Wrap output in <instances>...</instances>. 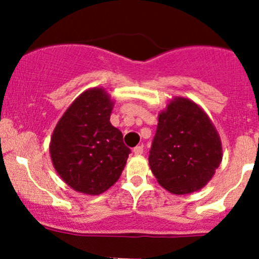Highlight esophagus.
<instances>
[{"label": "esophagus", "mask_w": 259, "mask_h": 259, "mask_svg": "<svg viewBox=\"0 0 259 259\" xmlns=\"http://www.w3.org/2000/svg\"><path fill=\"white\" fill-rule=\"evenodd\" d=\"M134 154L135 155H142L143 153H144V146L143 145H138V146H135L134 148Z\"/></svg>", "instance_id": "1"}]
</instances>
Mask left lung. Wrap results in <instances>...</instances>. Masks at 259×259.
<instances>
[{"instance_id":"left-lung-1","label":"left lung","mask_w":259,"mask_h":259,"mask_svg":"<svg viewBox=\"0 0 259 259\" xmlns=\"http://www.w3.org/2000/svg\"><path fill=\"white\" fill-rule=\"evenodd\" d=\"M222 161V144L207 114L195 103L177 98L159 114L149 165L159 184L173 194L204 187Z\"/></svg>"}]
</instances>
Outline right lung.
I'll return each mask as SVG.
<instances>
[{"mask_svg":"<svg viewBox=\"0 0 259 259\" xmlns=\"http://www.w3.org/2000/svg\"><path fill=\"white\" fill-rule=\"evenodd\" d=\"M110 96L90 89L69 106L54 130L50 144L52 164L76 192L98 195L119 179L130 149L110 122Z\"/></svg>","mask_w":259,"mask_h":259,"instance_id":"right-lung-1","label":"right lung"}]
</instances>
